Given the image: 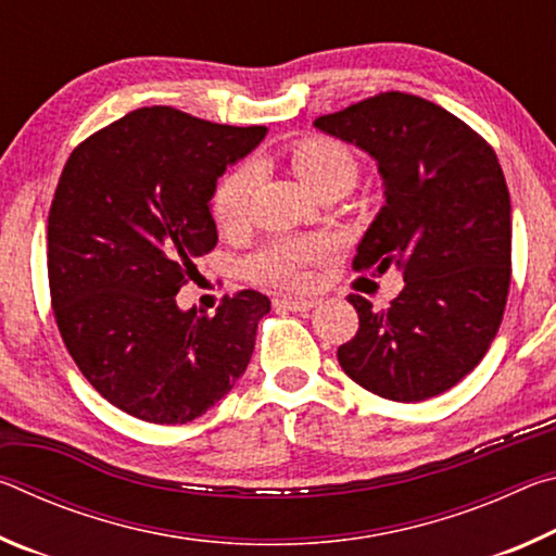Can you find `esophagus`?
<instances>
[{
  "label": "esophagus",
  "mask_w": 556,
  "mask_h": 556,
  "mask_svg": "<svg viewBox=\"0 0 556 556\" xmlns=\"http://www.w3.org/2000/svg\"><path fill=\"white\" fill-rule=\"evenodd\" d=\"M277 306H285V308H291V312H312V308L318 304L316 299H291V296H285V299H277L275 301Z\"/></svg>",
  "instance_id": "34e87169"
}]
</instances>
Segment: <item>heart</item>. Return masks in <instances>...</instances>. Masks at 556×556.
I'll list each match as a JSON object with an SVG mask.
<instances>
[{"label": "heart", "mask_w": 556, "mask_h": 556, "mask_svg": "<svg viewBox=\"0 0 556 556\" xmlns=\"http://www.w3.org/2000/svg\"><path fill=\"white\" fill-rule=\"evenodd\" d=\"M291 164L301 181L314 191L331 184H343L351 188L357 178L355 154L345 144L328 137H312L291 149ZM262 166L255 159H248L223 178L213 195V215L225 230H238L250 218L252 199H255ZM331 252V242L326 238H277L265 244L257 255L248 262V271L257 281L267 285L299 287L306 281V271L316 262H321Z\"/></svg>", "instance_id": "1"}]
</instances>
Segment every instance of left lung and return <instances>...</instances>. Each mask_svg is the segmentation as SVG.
Wrapping results in <instances>:
<instances>
[{"label": "left lung", "mask_w": 556, "mask_h": 556, "mask_svg": "<svg viewBox=\"0 0 556 556\" xmlns=\"http://www.w3.org/2000/svg\"><path fill=\"white\" fill-rule=\"evenodd\" d=\"M378 164L384 205L357 242L355 269L397 267L404 287L375 312L338 363L361 388L394 402L446 392L481 363L510 289V193L493 147L425 98L380 92L314 122Z\"/></svg>", "instance_id": "left-lung-1"}]
</instances>
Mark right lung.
<instances>
[{"label":"right lung","mask_w":556,"mask_h":556,"mask_svg":"<svg viewBox=\"0 0 556 556\" xmlns=\"http://www.w3.org/2000/svg\"><path fill=\"white\" fill-rule=\"evenodd\" d=\"M267 127L215 125L154 105L73 149L49 213L53 316L86 380L152 425H186L248 370L269 299L225 296L208 316L178 289L218 242V178Z\"/></svg>","instance_id":"obj_1"}]
</instances>
